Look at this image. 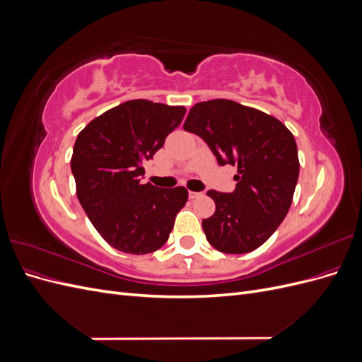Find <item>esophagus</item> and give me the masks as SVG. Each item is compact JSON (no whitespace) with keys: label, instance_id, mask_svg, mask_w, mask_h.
I'll use <instances>...</instances> for the list:
<instances>
[{"label":"esophagus","instance_id":"34e87169","mask_svg":"<svg viewBox=\"0 0 362 362\" xmlns=\"http://www.w3.org/2000/svg\"><path fill=\"white\" fill-rule=\"evenodd\" d=\"M199 196H202V193H199V192H189V198L190 199H196V198H199Z\"/></svg>","mask_w":362,"mask_h":362}]
</instances>
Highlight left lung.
<instances>
[{"label":"left lung","instance_id":"obj_1","mask_svg":"<svg viewBox=\"0 0 362 362\" xmlns=\"http://www.w3.org/2000/svg\"><path fill=\"white\" fill-rule=\"evenodd\" d=\"M184 129L210 146L218 164L237 166L233 193L206 192L216 211L205 237L225 254L255 250L286 218L299 178L298 145L281 120L229 100L194 104Z\"/></svg>","mask_w":362,"mask_h":362}]
</instances>
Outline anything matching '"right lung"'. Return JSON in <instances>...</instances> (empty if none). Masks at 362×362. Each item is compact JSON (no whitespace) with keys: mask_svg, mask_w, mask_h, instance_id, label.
<instances>
[{"mask_svg":"<svg viewBox=\"0 0 362 362\" xmlns=\"http://www.w3.org/2000/svg\"><path fill=\"white\" fill-rule=\"evenodd\" d=\"M185 115L182 105L131 100L95 117L75 140L71 169L76 198L105 242L144 255L168 242L189 199L185 187L141 184L144 160L164 145Z\"/></svg>","mask_w":362,"mask_h":362,"instance_id":"1","label":"right lung"}]
</instances>
